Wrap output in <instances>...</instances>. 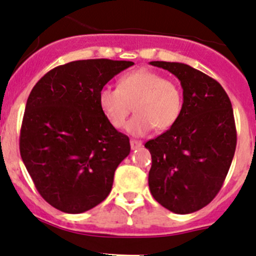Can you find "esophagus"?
I'll return each mask as SVG.
<instances>
[{
    "mask_svg": "<svg viewBox=\"0 0 256 256\" xmlns=\"http://www.w3.org/2000/svg\"><path fill=\"white\" fill-rule=\"evenodd\" d=\"M130 144H131V150H137L142 146V142L137 141V140H131Z\"/></svg>",
    "mask_w": 256,
    "mask_h": 256,
    "instance_id": "obj_1",
    "label": "esophagus"
}]
</instances>
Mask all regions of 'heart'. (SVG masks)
<instances>
[{
    "label": "heart",
    "mask_w": 256,
    "mask_h": 256,
    "mask_svg": "<svg viewBox=\"0 0 256 256\" xmlns=\"http://www.w3.org/2000/svg\"><path fill=\"white\" fill-rule=\"evenodd\" d=\"M102 112L110 125L122 128L134 110L128 132L144 136L153 128L163 131L176 122L182 109V92L173 80L147 68H140L122 74L118 88L104 87L98 93Z\"/></svg>",
    "instance_id": "b5f03b06"
}]
</instances>
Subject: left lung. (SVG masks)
I'll return each instance as SVG.
<instances>
[{
  "instance_id": "obj_1",
  "label": "left lung",
  "mask_w": 256,
  "mask_h": 256,
  "mask_svg": "<svg viewBox=\"0 0 256 256\" xmlns=\"http://www.w3.org/2000/svg\"><path fill=\"white\" fill-rule=\"evenodd\" d=\"M150 64L178 77L184 98L176 122L144 144L152 157L150 190L169 211L192 214L214 200L232 164L236 146L232 103L216 80L189 64Z\"/></svg>"
}]
</instances>
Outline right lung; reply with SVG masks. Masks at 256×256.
Returning a JSON list of instances; mask_svg holds the SVG:
<instances>
[{
	"label": "right lung",
	"instance_id": "1",
	"mask_svg": "<svg viewBox=\"0 0 256 256\" xmlns=\"http://www.w3.org/2000/svg\"><path fill=\"white\" fill-rule=\"evenodd\" d=\"M131 61L80 60L55 67L28 96L20 150L34 185L48 204L82 214L104 201L130 140L102 112L98 93Z\"/></svg>",
	"mask_w": 256,
	"mask_h": 256
}]
</instances>
